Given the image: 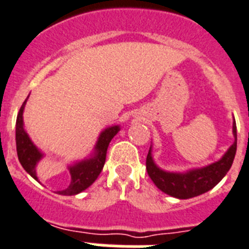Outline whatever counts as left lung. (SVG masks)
Masks as SVG:
<instances>
[{
    "label": "left lung",
    "mask_w": 249,
    "mask_h": 249,
    "mask_svg": "<svg viewBox=\"0 0 249 249\" xmlns=\"http://www.w3.org/2000/svg\"><path fill=\"white\" fill-rule=\"evenodd\" d=\"M233 135L235 141L231 148L225 152L218 162L209 164L202 168L190 170L185 173L167 172L160 170L154 163L152 157V149L149 148L147 156V172L154 185L163 191L167 195L177 197V199H191L201 194H205L212 190L215 185H218L221 178L231 170L235 152H237V126L235 121L233 123Z\"/></svg>",
    "instance_id": "8db88e82"
}]
</instances>
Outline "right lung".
<instances>
[{
	"mask_svg": "<svg viewBox=\"0 0 249 249\" xmlns=\"http://www.w3.org/2000/svg\"><path fill=\"white\" fill-rule=\"evenodd\" d=\"M26 100L20 107V111L16 119V150H18V160L24 170L30 175L33 178L37 179L36 176V164L37 162L43 158V153L37 149L29 138L28 133L24 129V120H22V112H24ZM120 130L119 125H114L110 128L105 129L99 137V141L95 145V152L89 160H83L78 163H74L68 167L71 173V183L67 189L62 191H57L59 195H77L82 192L87 187L92 185L101 173L104 164L106 160V152L107 147L112 138L118 134Z\"/></svg>",
	"mask_w": 249,
	"mask_h": 249,
	"instance_id": "obj_1",
	"label": "right lung"
}]
</instances>
